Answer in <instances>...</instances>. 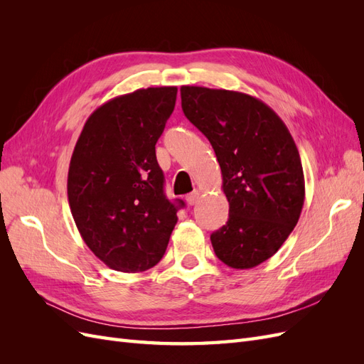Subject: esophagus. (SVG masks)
Masks as SVG:
<instances>
[{
    "label": "esophagus",
    "mask_w": 364,
    "mask_h": 364,
    "mask_svg": "<svg viewBox=\"0 0 364 364\" xmlns=\"http://www.w3.org/2000/svg\"><path fill=\"white\" fill-rule=\"evenodd\" d=\"M199 191H193V193H190L188 196L185 197V200H186V203L188 205H194L196 202H197V199H199Z\"/></svg>",
    "instance_id": "esophagus-1"
}]
</instances>
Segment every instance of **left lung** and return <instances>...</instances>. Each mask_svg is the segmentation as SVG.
Here are the masks:
<instances>
[{"mask_svg": "<svg viewBox=\"0 0 364 364\" xmlns=\"http://www.w3.org/2000/svg\"><path fill=\"white\" fill-rule=\"evenodd\" d=\"M185 117L209 139L229 202L225 226L211 234L220 261L252 269L273 257L299 220L305 181L287 126L258 98L182 86Z\"/></svg>", "mask_w": 364, "mask_h": 364, "instance_id": "obj_1", "label": "left lung"}]
</instances>
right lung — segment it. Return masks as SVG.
I'll return each mask as SVG.
<instances>
[{"mask_svg": "<svg viewBox=\"0 0 364 364\" xmlns=\"http://www.w3.org/2000/svg\"><path fill=\"white\" fill-rule=\"evenodd\" d=\"M176 95V86H161L112 98L86 119L74 147L71 214L86 246L114 270L156 266L185 206L165 196L155 150Z\"/></svg>", "mask_w": 364, "mask_h": 364, "instance_id": "obj_1", "label": "right lung"}]
</instances>
